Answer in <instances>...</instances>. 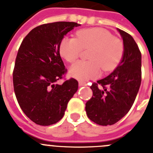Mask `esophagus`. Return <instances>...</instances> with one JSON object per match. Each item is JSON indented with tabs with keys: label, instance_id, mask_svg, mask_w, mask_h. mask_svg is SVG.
Masks as SVG:
<instances>
[{
	"label": "esophagus",
	"instance_id": "obj_1",
	"mask_svg": "<svg viewBox=\"0 0 153 153\" xmlns=\"http://www.w3.org/2000/svg\"><path fill=\"white\" fill-rule=\"evenodd\" d=\"M79 86H85V85H86V84L85 82H79Z\"/></svg>",
	"mask_w": 153,
	"mask_h": 153
}]
</instances>
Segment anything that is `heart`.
<instances>
[{
  "label": "heart",
  "mask_w": 153,
  "mask_h": 153,
  "mask_svg": "<svg viewBox=\"0 0 153 153\" xmlns=\"http://www.w3.org/2000/svg\"><path fill=\"white\" fill-rule=\"evenodd\" d=\"M82 49H89V60H79L71 66L68 74L80 81L96 79L104 71L113 70L123 55V45L111 33L102 28H89L76 33V38L64 37L59 43V54L69 63L75 61Z\"/></svg>",
  "instance_id": "b5f03b06"
}]
</instances>
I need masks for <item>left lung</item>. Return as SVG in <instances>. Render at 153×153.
Wrapping results in <instances>:
<instances>
[{
  "mask_svg": "<svg viewBox=\"0 0 153 153\" xmlns=\"http://www.w3.org/2000/svg\"><path fill=\"white\" fill-rule=\"evenodd\" d=\"M117 30L123 42L121 61L108 76L90 86L93 97L85 104L88 118L101 126L115 124L127 114L141 85V52L132 36Z\"/></svg>",
  "mask_w": 153,
  "mask_h": 153,
  "instance_id": "left-lung-1",
  "label": "left lung"
}]
</instances>
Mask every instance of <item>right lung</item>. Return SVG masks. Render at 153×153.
Listing matches in <instances>:
<instances>
[{
  "label": "right lung",
  "mask_w": 153,
  "mask_h": 153,
  "mask_svg": "<svg viewBox=\"0 0 153 153\" xmlns=\"http://www.w3.org/2000/svg\"><path fill=\"white\" fill-rule=\"evenodd\" d=\"M79 26L73 22L41 25L25 37L19 48L13 71L14 91L21 109L36 124L49 126L59 122L78 90L75 79L62 85L56 82L67 71L59 55V43Z\"/></svg>",
  "instance_id": "right-lung-1"
}]
</instances>
